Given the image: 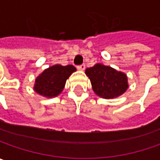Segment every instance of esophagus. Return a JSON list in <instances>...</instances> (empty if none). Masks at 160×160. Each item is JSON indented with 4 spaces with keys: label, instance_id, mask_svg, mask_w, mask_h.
<instances>
[{
    "label": "esophagus",
    "instance_id": "1",
    "mask_svg": "<svg viewBox=\"0 0 160 160\" xmlns=\"http://www.w3.org/2000/svg\"><path fill=\"white\" fill-rule=\"evenodd\" d=\"M86 68V65L85 64H81V65H79V66H77V69L79 70V71H84Z\"/></svg>",
    "mask_w": 160,
    "mask_h": 160
}]
</instances>
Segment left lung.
<instances>
[{
    "label": "left lung",
    "instance_id": "left-lung-1",
    "mask_svg": "<svg viewBox=\"0 0 160 160\" xmlns=\"http://www.w3.org/2000/svg\"><path fill=\"white\" fill-rule=\"evenodd\" d=\"M85 73L90 80L95 94L102 98L118 97L129 87L126 73L102 63H96L93 67L87 68Z\"/></svg>",
    "mask_w": 160,
    "mask_h": 160
}]
</instances>
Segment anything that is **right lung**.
<instances>
[{"label":"right lung","mask_w":160,"mask_h":160,"mask_svg":"<svg viewBox=\"0 0 160 160\" xmlns=\"http://www.w3.org/2000/svg\"><path fill=\"white\" fill-rule=\"evenodd\" d=\"M74 72L76 68L71 64L63 66L58 63L50 66L36 78L33 90L47 98L58 97L64 88L67 79Z\"/></svg>","instance_id":"1"}]
</instances>
